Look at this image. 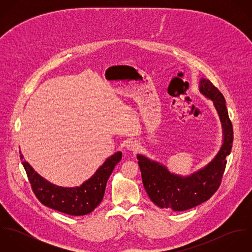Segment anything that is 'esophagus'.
Returning a JSON list of instances; mask_svg holds the SVG:
<instances>
[{
	"mask_svg": "<svg viewBox=\"0 0 252 252\" xmlns=\"http://www.w3.org/2000/svg\"><path fill=\"white\" fill-rule=\"evenodd\" d=\"M126 147L128 150H131V151H138L139 147H140V144L139 143H137L136 141H129L127 144H126Z\"/></svg>",
	"mask_w": 252,
	"mask_h": 252,
	"instance_id": "esophagus-1",
	"label": "esophagus"
}]
</instances>
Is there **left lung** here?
Here are the masks:
<instances>
[{"label":"left lung","mask_w":252,"mask_h":252,"mask_svg":"<svg viewBox=\"0 0 252 252\" xmlns=\"http://www.w3.org/2000/svg\"><path fill=\"white\" fill-rule=\"evenodd\" d=\"M200 91L214 101L223 128V144L214 160L191 176L182 178L171 174L165 166L143 155L137 156L144 189L150 200L161 209L183 212L197 207L216 193L222 180L226 157L232 149L233 125L224 96L209 79H201Z\"/></svg>","instance_id":"left-lung-1"}]
</instances>
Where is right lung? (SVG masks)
<instances>
[{"instance_id":"obj_1","label":"right lung","mask_w":252,"mask_h":252,"mask_svg":"<svg viewBox=\"0 0 252 252\" xmlns=\"http://www.w3.org/2000/svg\"><path fill=\"white\" fill-rule=\"evenodd\" d=\"M20 153V151H19ZM23 160V155L20 154ZM122 159L120 151L114 153L96 171V173L77 187H60L42 179L25 161L26 171L33 192L44 206L70 216H85L93 212L102 202L108 178L116 164Z\"/></svg>"}]
</instances>
